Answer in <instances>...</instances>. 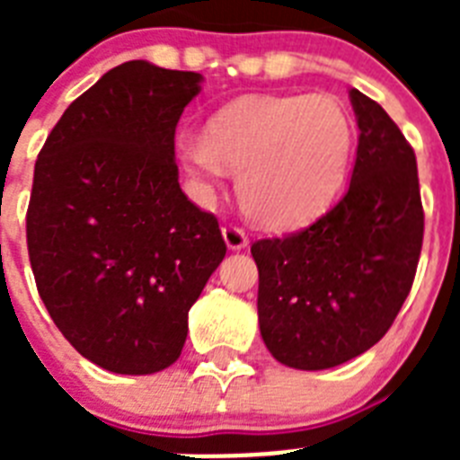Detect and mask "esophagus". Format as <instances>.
<instances>
[{"instance_id":"esophagus-1","label":"esophagus","mask_w":460,"mask_h":460,"mask_svg":"<svg viewBox=\"0 0 460 460\" xmlns=\"http://www.w3.org/2000/svg\"><path fill=\"white\" fill-rule=\"evenodd\" d=\"M223 239H226L227 249L230 251H242V249H246V243H249L246 233H243L242 227H237V226L223 227Z\"/></svg>"}]
</instances>
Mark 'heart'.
Masks as SVG:
<instances>
[{"label":"heart","instance_id":"obj_1","mask_svg":"<svg viewBox=\"0 0 460 460\" xmlns=\"http://www.w3.org/2000/svg\"><path fill=\"white\" fill-rule=\"evenodd\" d=\"M355 126L327 96H251L207 121L205 137L181 140L193 174L218 180L237 172L243 214L274 230L318 217L350 164Z\"/></svg>","mask_w":460,"mask_h":460}]
</instances>
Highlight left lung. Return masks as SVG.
Masks as SVG:
<instances>
[{"label":"left lung","mask_w":460,"mask_h":460,"mask_svg":"<svg viewBox=\"0 0 460 460\" xmlns=\"http://www.w3.org/2000/svg\"><path fill=\"white\" fill-rule=\"evenodd\" d=\"M350 101L359 145L343 198L299 233L251 246L260 334L276 361L299 371L339 367L387 334L421 253L412 147L382 105L359 89Z\"/></svg>","instance_id":"8db88e82"}]
</instances>
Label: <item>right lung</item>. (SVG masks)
Returning <instances> with one entry per match:
<instances>
[{
  "label": "right lung",
  "mask_w": 460,
  "mask_h": 460,
  "mask_svg": "<svg viewBox=\"0 0 460 460\" xmlns=\"http://www.w3.org/2000/svg\"><path fill=\"white\" fill-rule=\"evenodd\" d=\"M200 83L142 59L115 66L68 105L36 161V288L64 339L105 371L174 364L226 258L217 217L186 198L174 164V128Z\"/></svg>",
  "instance_id": "1"
}]
</instances>
